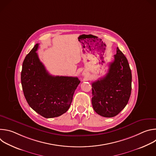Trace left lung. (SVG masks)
<instances>
[{"label":"left lung","mask_w":156,"mask_h":156,"mask_svg":"<svg viewBox=\"0 0 156 156\" xmlns=\"http://www.w3.org/2000/svg\"><path fill=\"white\" fill-rule=\"evenodd\" d=\"M131 72L126 57L117 48L106 75L92 83V105L104 117H113L125 107L131 91Z\"/></svg>","instance_id":"8db88e82"}]
</instances>
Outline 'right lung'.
<instances>
[{
	"label": "right lung",
	"instance_id": "right-lung-1",
	"mask_svg": "<svg viewBox=\"0 0 156 156\" xmlns=\"http://www.w3.org/2000/svg\"><path fill=\"white\" fill-rule=\"evenodd\" d=\"M36 44L26 56L21 81L29 105L45 118L60 116L67 111L80 81L77 77L52 76L40 61Z\"/></svg>",
	"mask_w": 156,
	"mask_h": 156
}]
</instances>
